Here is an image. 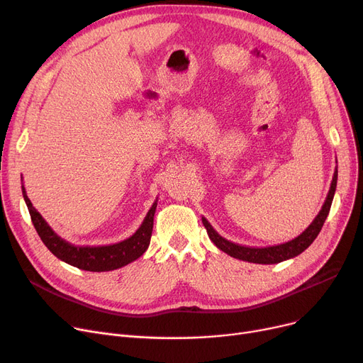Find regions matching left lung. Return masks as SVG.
<instances>
[{
	"label": "left lung",
	"instance_id": "8db88e82",
	"mask_svg": "<svg viewBox=\"0 0 363 363\" xmlns=\"http://www.w3.org/2000/svg\"><path fill=\"white\" fill-rule=\"evenodd\" d=\"M337 177H338V170L335 167L328 196L325 199V203H323L322 208L319 211V213L316 215V218L306 228V230H304L298 237H296L294 240H291L289 242L271 245V247H260V249H259V247H245V245L235 244L233 241H228L223 237H220L213 230V226L208 223V220L206 218H201L203 225L207 230L208 238L212 240V242L218 247L219 250H222L226 255H230L231 257H235V259H240V260H244V262H250V263H259V264H274V263H279V262H284V260L293 259V257L298 256L300 253L306 250L308 247L315 241L318 234L320 233L323 222H325V219L330 213L331 203H333V199H334V194H335Z\"/></svg>",
	"mask_w": 363,
	"mask_h": 363
}]
</instances>
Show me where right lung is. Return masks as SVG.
<instances>
[{
  "label": "right lung",
  "mask_w": 363,
  "mask_h": 363,
  "mask_svg": "<svg viewBox=\"0 0 363 363\" xmlns=\"http://www.w3.org/2000/svg\"><path fill=\"white\" fill-rule=\"evenodd\" d=\"M22 193L25 203L29 208L30 219L38 235L41 237L47 249L57 257L74 268L89 272H107L119 269L122 266L141 257L150 245V238L152 233V220L157 207V200L152 203L147 216L144 218L141 226L129 238L108 245H74L60 235H57L41 213L32 206L26 189L22 185Z\"/></svg>",
  "instance_id": "right-lung-1"
}]
</instances>
